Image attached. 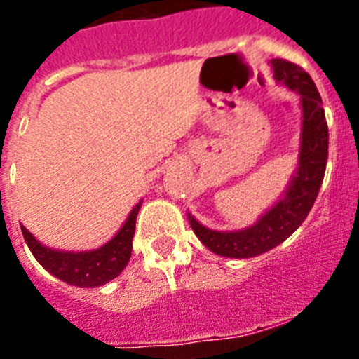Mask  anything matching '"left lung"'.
I'll use <instances>...</instances> for the list:
<instances>
[{"mask_svg": "<svg viewBox=\"0 0 359 359\" xmlns=\"http://www.w3.org/2000/svg\"><path fill=\"white\" fill-rule=\"evenodd\" d=\"M277 84L300 95V147L298 163L284 194L255 223L241 230H212L189 214V223L198 239L210 252L230 259H250L262 255L280 243L304 223L313 208L325 174L329 131L322 98L309 73L284 59L269 61Z\"/></svg>", "mask_w": 359, "mask_h": 359, "instance_id": "8db88e82", "label": "left lung"}]
</instances>
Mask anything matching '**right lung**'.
<instances>
[{
    "instance_id": "right-lung-1",
    "label": "right lung",
    "mask_w": 359,
    "mask_h": 359,
    "mask_svg": "<svg viewBox=\"0 0 359 359\" xmlns=\"http://www.w3.org/2000/svg\"><path fill=\"white\" fill-rule=\"evenodd\" d=\"M142 207V199L129 212L126 223L115 236L97 250L65 252L44 246L21 224V231L32 255L48 273L77 287H98L118 277L131 259L133 236H135L136 215Z\"/></svg>"
}]
</instances>
